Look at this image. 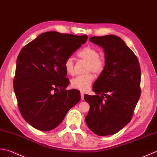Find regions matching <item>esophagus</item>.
Segmentation results:
<instances>
[{
  "label": "esophagus",
  "mask_w": 157,
  "mask_h": 157,
  "mask_svg": "<svg viewBox=\"0 0 157 157\" xmlns=\"http://www.w3.org/2000/svg\"><path fill=\"white\" fill-rule=\"evenodd\" d=\"M80 95H81V99H82V100H84V92H81Z\"/></svg>",
  "instance_id": "1"
}]
</instances>
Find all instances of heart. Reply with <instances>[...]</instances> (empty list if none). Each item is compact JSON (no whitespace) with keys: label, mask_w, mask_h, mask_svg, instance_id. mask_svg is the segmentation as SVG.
<instances>
[{"label":"heart","mask_w":157,"mask_h":157,"mask_svg":"<svg viewBox=\"0 0 157 157\" xmlns=\"http://www.w3.org/2000/svg\"><path fill=\"white\" fill-rule=\"evenodd\" d=\"M79 58L84 59L88 62V71H92L96 74H101L106 67L105 59L99 56V52L92 46H86L78 52ZM63 67L68 75L74 73V62L71 57H67L63 63ZM94 79L93 73H89L85 75H78L71 79V86L74 89L85 91L88 90Z\"/></svg>","instance_id":"1"}]
</instances>
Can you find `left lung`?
<instances>
[{"label": "left lung", "mask_w": 157, "mask_h": 157, "mask_svg": "<svg viewBox=\"0 0 157 157\" xmlns=\"http://www.w3.org/2000/svg\"><path fill=\"white\" fill-rule=\"evenodd\" d=\"M90 41L104 49L106 67L93 85L96 94L84 95L90 105L85 120L96 135H113L132 119L141 94L140 66L134 52L118 36H94Z\"/></svg>", "instance_id": "left-lung-1"}]
</instances>
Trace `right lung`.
<instances>
[{
	"instance_id": "obj_1",
	"label": "right lung",
	"mask_w": 157,
	"mask_h": 157,
	"mask_svg": "<svg viewBox=\"0 0 157 157\" xmlns=\"http://www.w3.org/2000/svg\"><path fill=\"white\" fill-rule=\"evenodd\" d=\"M87 35L42 33L23 47L17 59L13 88L22 117L41 131H51L80 101L69 84L65 60L84 44Z\"/></svg>"
}]
</instances>
